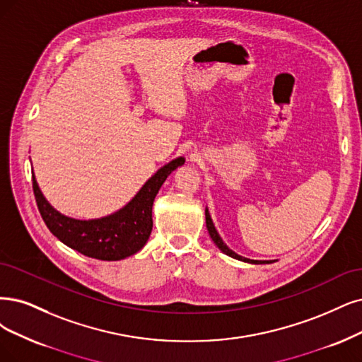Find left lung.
Listing matches in <instances>:
<instances>
[{
  "instance_id": "left-lung-1",
  "label": "left lung",
  "mask_w": 362,
  "mask_h": 362,
  "mask_svg": "<svg viewBox=\"0 0 362 362\" xmlns=\"http://www.w3.org/2000/svg\"><path fill=\"white\" fill-rule=\"evenodd\" d=\"M206 225H207V230H209V234H210V237H211L213 242H215V245H216V246H218L223 253H226V255H228V257L235 258V259H240V261H245V262H252V264L270 262V261H253V259H247V258H243V257L237 255L235 252H233L228 246H226V245L222 242V238L219 237L218 231L215 230V225H213V222H211V219H210V215H209V211H207V210H206Z\"/></svg>"
}]
</instances>
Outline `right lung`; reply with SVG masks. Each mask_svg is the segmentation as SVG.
Returning a JSON list of instances; mask_svg holds the SVG:
<instances>
[{
	"instance_id": "1",
	"label": "right lung",
	"mask_w": 362,
	"mask_h": 362,
	"mask_svg": "<svg viewBox=\"0 0 362 362\" xmlns=\"http://www.w3.org/2000/svg\"><path fill=\"white\" fill-rule=\"evenodd\" d=\"M183 163V158L171 160L146 182L128 206L116 211L115 215L95 221H76L53 210L40 192L34 176L33 191L40 215L50 233L64 245L89 258L117 261L134 255L144 246L153 225V199L165 179Z\"/></svg>"
}]
</instances>
